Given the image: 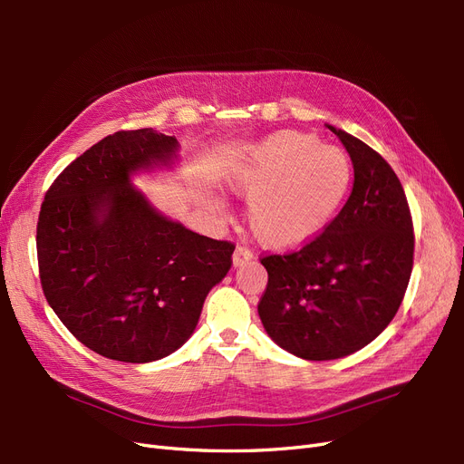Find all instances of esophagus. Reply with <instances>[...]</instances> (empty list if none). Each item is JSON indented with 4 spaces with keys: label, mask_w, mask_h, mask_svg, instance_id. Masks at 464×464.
<instances>
[{
    "label": "esophagus",
    "mask_w": 464,
    "mask_h": 464,
    "mask_svg": "<svg viewBox=\"0 0 464 464\" xmlns=\"http://www.w3.org/2000/svg\"><path fill=\"white\" fill-rule=\"evenodd\" d=\"M251 257H254V254H251V249H247L246 246H237L236 247V251H234V257H232V261H234V266H240V265H244L246 261H249Z\"/></svg>",
    "instance_id": "esophagus-1"
}]
</instances>
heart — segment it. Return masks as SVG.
<instances>
[{
	"mask_svg": "<svg viewBox=\"0 0 464 464\" xmlns=\"http://www.w3.org/2000/svg\"><path fill=\"white\" fill-rule=\"evenodd\" d=\"M353 186V162L336 147L302 131H278L236 172L249 199L247 222L263 246L300 247L325 230ZM217 208L222 203H215Z\"/></svg>",
	"mask_w": 464,
	"mask_h": 464,
	"instance_id": "obj_1",
	"label": "heart"
}]
</instances>
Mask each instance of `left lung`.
Listing matches in <instances>:
<instances>
[{
    "label": "left lung",
    "instance_id": "obj_1",
    "mask_svg": "<svg viewBox=\"0 0 464 464\" xmlns=\"http://www.w3.org/2000/svg\"><path fill=\"white\" fill-rule=\"evenodd\" d=\"M354 164V188L329 227L286 254L259 257L269 280L257 304L271 339L304 360L370 344L399 312L414 265V224L382 154L329 125Z\"/></svg>",
    "mask_w": 464,
    "mask_h": 464
}]
</instances>
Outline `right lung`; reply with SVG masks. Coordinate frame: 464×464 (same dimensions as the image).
<instances>
[{"instance_id": "1", "label": "right lung", "mask_w": 464, "mask_h": 464, "mask_svg": "<svg viewBox=\"0 0 464 464\" xmlns=\"http://www.w3.org/2000/svg\"><path fill=\"white\" fill-rule=\"evenodd\" d=\"M176 149V137L150 128L108 135L53 179L40 207L44 296L79 343L110 360L172 354L232 266V242L164 218L130 186L131 172Z\"/></svg>"}]
</instances>
